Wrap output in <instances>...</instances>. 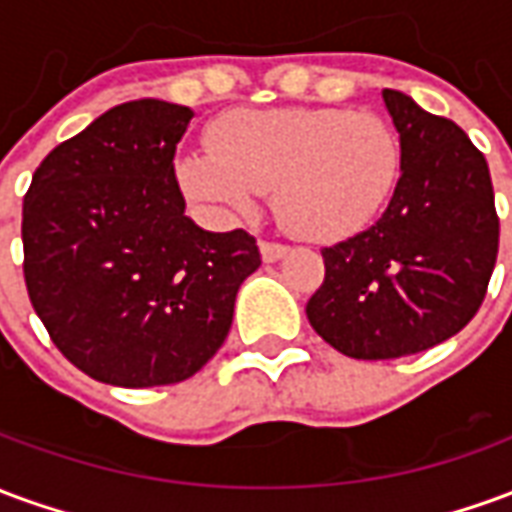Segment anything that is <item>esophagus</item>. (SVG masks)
I'll list each match as a JSON object with an SVG mask.
<instances>
[{
  "label": "esophagus",
  "instance_id": "esophagus-1",
  "mask_svg": "<svg viewBox=\"0 0 512 512\" xmlns=\"http://www.w3.org/2000/svg\"><path fill=\"white\" fill-rule=\"evenodd\" d=\"M285 252H288V246L271 244V241H260V255H263L266 263H277L279 257H285Z\"/></svg>",
  "mask_w": 512,
  "mask_h": 512
}]
</instances>
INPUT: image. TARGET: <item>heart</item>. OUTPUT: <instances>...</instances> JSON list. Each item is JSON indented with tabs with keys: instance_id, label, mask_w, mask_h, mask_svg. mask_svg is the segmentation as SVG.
<instances>
[{
	"instance_id": "b5f03b06",
	"label": "heart",
	"mask_w": 512,
	"mask_h": 512,
	"mask_svg": "<svg viewBox=\"0 0 512 512\" xmlns=\"http://www.w3.org/2000/svg\"><path fill=\"white\" fill-rule=\"evenodd\" d=\"M400 172V142L376 112L244 109L216 120L208 150L180 158V189L227 213L271 191L277 222L304 241H340L376 219Z\"/></svg>"
}]
</instances>
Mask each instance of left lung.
I'll return each instance as SVG.
<instances>
[{
  "mask_svg": "<svg viewBox=\"0 0 512 512\" xmlns=\"http://www.w3.org/2000/svg\"><path fill=\"white\" fill-rule=\"evenodd\" d=\"M400 178L373 227L323 249L307 301L315 332L351 359H397L450 340L480 310L499 252L488 161L452 120L384 90Z\"/></svg>",
  "mask_w": 512,
  "mask_h": 512,
  "instance_id": "8db88e82",
  "label": "left lung"
}]
</instances>
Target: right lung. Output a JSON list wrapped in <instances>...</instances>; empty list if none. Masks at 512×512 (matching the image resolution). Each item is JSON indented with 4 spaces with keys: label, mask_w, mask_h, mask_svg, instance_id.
Instances as JSON below:
<instances>
[{
    "label": "right lung",
    "mask_w": 512,
    "mask_h": 512,
    "mask_svg": "<svg viewBox=\"0 0 512 512\" xmlns=\"http://www.w3.org/2000/svg\"><path fill=\"white\" fill-rule=\"evenodd\" d=\"M189 106L128 101L40 161L24 197L29 301L62 356L128 389L186 381L222 348L260 266L244 230L186 216L175 147Z\"/></svg>",
    "instance_id": "1"
}]
</instances>
